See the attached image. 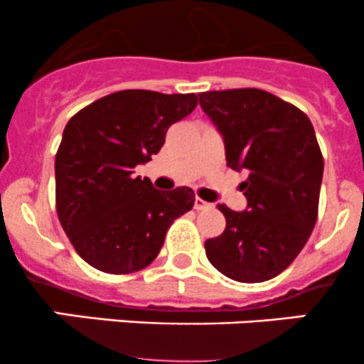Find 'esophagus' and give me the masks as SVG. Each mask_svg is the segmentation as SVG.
I'll use <instances>...</instances> for the list:
<instances>
[{"label":"esophagus","instance_id":"esophagus-1","mask_svg":"<svg viewBox=\"0 0 364 364\" xmlns=\"http://www.w3.org/2000/svg\"><path fill=\"white\" fill-rule=\"evenodd\" d=\"M193 208H196L197 211H204V209H209V208H211V204L205 203V200L199 199V197H197V199H196V204H193Z\"/></svg>","mask_w":364,"mask_h":364}]
</instances>
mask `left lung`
Masks as SVG:
<instances>
[{
  "instance_id": "left-lung-1",
  "label": "left lung",
  "mask_w": 364,
  "mask_h": 364,
  "mask_svg": "<svg viewBox=\"0 0 364 364\" xmlns=\"http://www.w3.org/2000/svg\"><path fill=\"white\" fill-rule=\"evenodd\" d=\"M199 104L225 144L227 165L247 171L245 211L218 205L225 230L204 243L209 262L230 280L259 284L303 250L317 220L322 160L304 112L267 91H205Z\"/></svg>"
}]
</instances>
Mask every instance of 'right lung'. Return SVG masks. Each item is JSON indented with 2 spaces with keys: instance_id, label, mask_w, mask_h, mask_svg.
Segmentation results:
<instances>
[{
  "instance_id": "right-lung-1",
  "label": "right lung",
  "mask_w": 364,
  "mask_h": 364,
  "mask_svg": "<svg viewBox=\"0 0 364 364\" xmlns=\"http://www.w3.org/2000/svg\"><path fill=\"white\" fill-rule=\"evenodd\" d=\"M197 97L124 90L79 111L56 153V209L77 253L95 269L127 274L156 259L178 216L193 208L188 186L156 190L134 178L168 127L196 109Z\"/></svg>"
}]
</instances>
